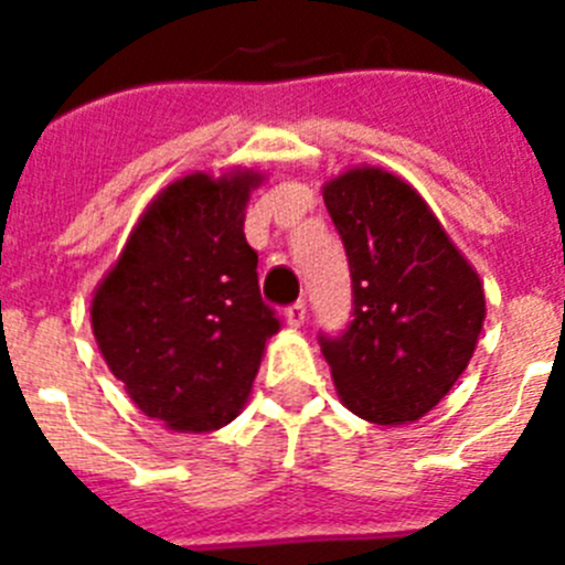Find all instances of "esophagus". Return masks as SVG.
I'll list each match as a JSON object with an SVG mask.
<instances>
[{
    "label": "esophagus",
    "instance_id": "1",
    "mask_svg": "<svg viewBox=\"0 0 565 565\" xmlns=\"http://www.w3.org/2000/svg\"><path fill=\"white\" fill-rule=\"evenodd\" d=\"M286 319L291 328L306 326V302H294V306L286 308Z\"/></svg>",
    "mask_w": 565,
    "mask_h": 565
}]
</instances>
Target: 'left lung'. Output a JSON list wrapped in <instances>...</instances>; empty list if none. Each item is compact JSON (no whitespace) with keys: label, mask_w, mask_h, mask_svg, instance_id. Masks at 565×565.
Masks as SVG:
<instances>
[{"label":"left lung","mask_w":565,"mask_h":565,"mask_svg":"<svg viewBox=\"0 0 565 565\" xmlns=\"http://www.w3.org/2000/svg\"><path fill=\"white\" fill-rule=\"evenodd\" d=\"M344 243L353 319L319 337L342 404L396 427L430 413L467 371L487 317L478 271L422 194L379 167L322 186Z\"/></svg>","instance_id":"1"}]
</instances>
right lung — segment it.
I'll return each mask as SVG.
<instances>
[{
	"mask_svg": "<svg viewBox=\"0 0 565 565\" xmlns=\"http://www.w3.org/2000/svg\"><path fill=\"white\" fill-rule=\"evenodd\" d=\"M259 183L254 169L169 183L93 294L104 362L138 411L174 433H212L237 418L279 331L243 234Z\"/></svg>",
	"mask_w": 565,
	"mask_h": 565,
	"instance_id": "add662e5",
	"label": "right lung"
}]
</instances>
